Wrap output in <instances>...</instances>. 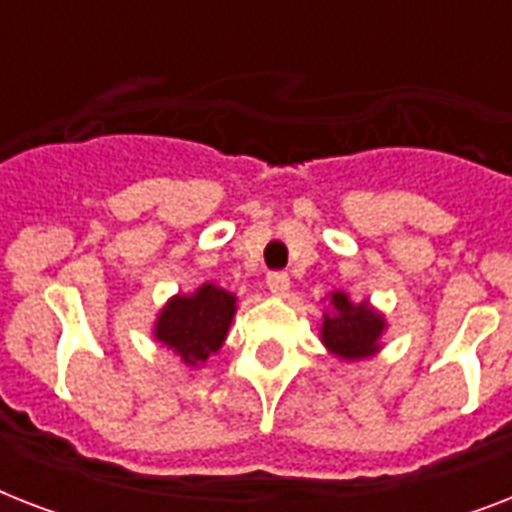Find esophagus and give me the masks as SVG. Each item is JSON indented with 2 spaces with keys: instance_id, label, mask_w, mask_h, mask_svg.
<instances>
[{
  "instance_id": "esophagus-1",
  "label": "esophagus",
  "mask_w": 512,
  "mask_h": 512,
  "mask_svg": "<svg viewBox=\"0 0 512 512\" xmlns=\"http://www.w3.org/2000/svg\"><path fill=\"white\" fill-rule=\"evenodd\" d=\"M265 287H268V292L276 297H284L289 292V276L287 273H268V279H265Z\"/></svg>"
}]
</instances>
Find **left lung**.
<instances>
[{
  "mask_svg": "<svg viewBox=\"0 0 512 512\" xmlns=\"http://www.w3.org/2000/svg\"><path fill=\"white\" fill-rule=\"evenodd\" d=\"M329 308L319 327L324 348L337 361H366L382 350V335L388 332L385 313L377 311L369 300H350L348 292H329Z\"/></svg>",
  "mask_w": 512,
  "mask_h": 512,
  "instance_id": "left-lung-1",
  "label": "left lung"
}]
</instances>
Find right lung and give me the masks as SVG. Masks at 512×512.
<instances>
[{
	"mask_svg": "<svg viewBox=\"0 0 512 512\" xmlns=\"http://www.w3.org/2000/svg\"><path fill=\"white\" fill-rule=\"evenodd\" d=\"M239 297L215 281H204L193 292H177L159 308L154 319L156 342L180 358V364L201 369L209 356L223 348Z\"/></svg>",
	"mask_w": 512,
	"mask_h": 512,
	"instance_id": "obj_1",
	"label": "right lung"
}]
</instances>
